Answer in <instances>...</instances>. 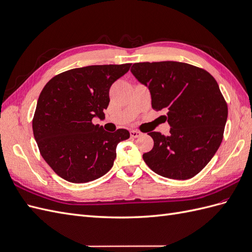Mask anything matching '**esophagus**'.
I'll list each match as a JSON object with an SVG mask.
<instances>
[{
  "label": "esophagus",
  "instance_id": "esophagus-1",
  "mask_svg": "<svg viewBox=\"0 0 252 252\" xmlns=\"http://www.w3.org/2000/svg\"><path fill=\"white\" fill-rule=\"evenodd\" d=\"M130 135H131V138H139V136L141 135V132L138 130H130Z\"/></svg>",
  "mask_w": 252,
  "mask_h": 252
}]
</instances>
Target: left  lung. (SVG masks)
I'll return each mask as SVG.
<instances>
[{
	"label": "left lung",
	"mask_w": 252,
	"mask_h": 252,
	"mask_svg": "<svg viewBox=\"0 0 252 252\" xmlns=\"http://www.w3.org/2000/svg\"><path fill=\"white\" fill-rule=\"evenodd\" d=\"M130 71L149 88L152 108L164 110L171 127L167 136L148 133L155 144L143 155L145 163L164 178H193L223 140L228 108L217 81L202 68L173 61L135 63Z\"/></svg>",
	"instance_id": "obj_1"
}]
</instances>
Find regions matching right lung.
<instances>
[{"mask_svg": "<svg viewBox=\"0 0 252 252\" xmlns=\"http://www.w3.org/2000/svg\"><path fill=\"white\" fill-rule=\"evenodd\" d=\"M131 64L93 65L53 77L40 94L32 130L41 156L59 177L87 183L107 173L126 129L105 131L93 119H104L112 84Z\"/></svg>", "mask_w": 252, "mask_h": 252, "instance_id": "add662e5", "label": "right lung"}]
</instances>
